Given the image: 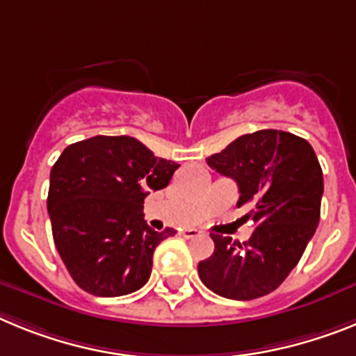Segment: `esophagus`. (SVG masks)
I'll list each match as a JSON object with an SVG mask.
<instances>
[{"mask_svg": "<svg viewBox=\"0 0 356 356\" xmlns=\"http://www.w3.org/2000/svg\"><path fill=\"white\" fill-rule=\"evenodd\" d=\"M181 234L184 238H197V236H200V231H197V229H182Z\"/></svg>", "mask_w": 356, "mask_h": 356, "instance_id": "obj_1", "label": "esophagus"}]
</instances>
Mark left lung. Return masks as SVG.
<instances>
[{
    "label": "left lung",
    "instance_id": "1",
    "mask_svg": "<svg viewBox=\"0 0 356 356\" xmlns=\"http://www.w3.org/2000/svg\"><path fill=\"white\" fill-rule=\"evenodd\" d=\"M208 165L236 181L238 206L251 202L256 229L247 242L211 234L215 251L199 264L211 292L236 301L267 296L299 264L321 216L323 170L307 140L290 132L243 134Z\"/></svg>",
    "mask_w": 356,
    "mask_h": 356
}]
</instances>
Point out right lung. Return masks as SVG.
<instances>
[{
    "instance_id": "1",
    "label": "right lung",
    "mask_w": 356,
    "mask_h": 356,
    "mask_svg": "<svg viewBox=\"0 0 356 356\" xmlns=\"http://www.w3.org/2000/svg\"><path fill=\"white\" fill-rule=\"evenodd\" d=\"M179 168L131 136H95L64 148L49 174L48 213L70 276L98 298L136 292L152 272L157 233L143 218L150 190H163Z\"/></svg>"
}]
</instances>
